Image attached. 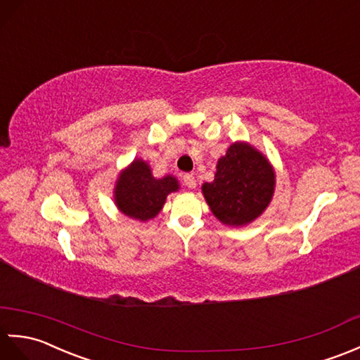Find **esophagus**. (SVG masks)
Returning a JSON list of instances; mask_svg holds the SVG:
<instances>
[{
  "label": "esophagus",
  "mask_w": 360,
  "mask_h": 360,
  "mask_svg": "<svg viewBox=\"0 0 360 360\" xmlns=\"http://www.w3.org/2000/svg\"><path fill=\"white\" fill-rule=\"evenodd\" d=\"M183 183H185V186H188L189 189H194L197 186V181H195V177L193 174L183 175Z\"/></svg>",
  "instance_id": "esophagus-1"
}]
</instances>
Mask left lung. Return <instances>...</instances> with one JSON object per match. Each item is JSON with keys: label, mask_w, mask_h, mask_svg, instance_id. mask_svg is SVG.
Returning a JSON list of instances; mask_svg holds the SVG:
<instances>
[{"label": "left lung", "mask_w": 360, "mask_h": 360, "mask_svg": "<svg viewBox=\"0 0 360 360\" xmlns=\"http://www.w3.org/2000/svg\"><path fill=\"white\" fill-rule=\"evenodd\" d=\"M212 214L226 225H246L265 211L274 193L268 160L245 143H234L217 163L211 183L202 186Z\"/></svg>", "instance_id": "obj_1"}]
</instances>
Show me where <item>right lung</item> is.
Listing matches in <instances>:
<instances>
[{
  "instance_id": "add662e5",
  "label": "right lung",
  "mask_w": 360,
  "mask_h": 360,
  "mask_svg": "<svg viewBox=\"0 0 360 360\" xmlns=\"http://www.w3.org/2000/svg\"><path fill=\"white\" fill-rule=\"evenodd\" d=\"M177 189L179 183L171 175L157 180L145 162L135 160L120 175L115 188V202L123 214L145 221L155 217L165 205L166 195Z\"/></svg>"
}]
</instances>
